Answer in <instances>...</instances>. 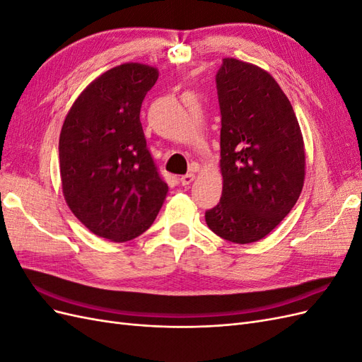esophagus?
<instances>
[{"label": "esophagus", "instance_id": "obj_1", "mask_svg": "<svg viewBox=\"0 0 362 362\" xmlns=\"http://www.w3.org/2000/svg\"><path fill=\"white\" fill-rule=\"evenodd\" d=\"M194 181V173H185V175H182L181 177V184L182 185H189V184H192Z\"/></svg>", "mask_w": 362, "mask_h": 362}]
</instances>
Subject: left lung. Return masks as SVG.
Wrapping results in <instances>:
<instances>
[{"instance_id":"obj_1","label":"left lung","mask_w":362,"mask_h":362,"mask_svg":"<svg viewBox=\"0 0 362 362\" xmlns=\"http://www.w3.org/2000/svg\"><path fill=\"white\" fill-rule=\"evenodd\" d=\"M216 86L223 190L205 222L228 242L247 245L264 238L298 202L303 139L288 98L264 69L223 59Z\"/></svg>"}]
</instances>
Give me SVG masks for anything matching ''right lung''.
Wrapping results in <instances>:
<instances>
[{
  "instance_id": "add662e5",
  "label": "right lung",
  "mask_w": 362,
  "mask_h": 362,
  "mask_svg": "<svg viewBox=\"0 0 362 362\" xmlns=\"http://www.w3.org/2000/svg\"><path fill=\"white\" fill-rule=\"evenodd\" d=\"M158 71L124 63L92 81L72 104L60 140V177L74 216L98 237L122 243L154 223L168 184L140 122Z\"/></svg>"
}]
</instances>
